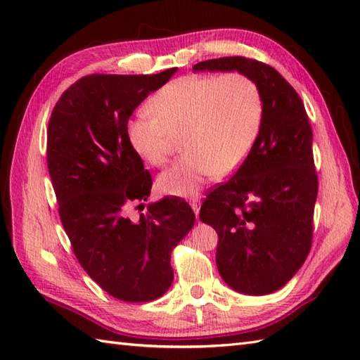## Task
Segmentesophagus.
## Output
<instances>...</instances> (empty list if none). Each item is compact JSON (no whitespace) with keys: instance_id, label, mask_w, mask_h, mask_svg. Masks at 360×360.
Returning a JSON list of instances; mask_svg holds the SVG:
<instances>
[{"instance_id":"esophagus-1","label":"esophagus","mask_w":360,"mask_h":360,"mask_svg":"<svg viewBox=\"0 0 360 360\" xmlns=\"http://www.w3.org/2000/svg\"><path fill=\"white\" fill-rule=\"evenodd\" d=\"M190 205H192V209H193V212H195V215L198 217V213H200L201 202L198 201V200H192V201H190Z\"/></svg>"}]
</instances>
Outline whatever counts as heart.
Here are the masks:
<instances>
[{
  "label": "heart",
  "mask_w": 360,
  "mask_h": 360,
  "mask_svg": "<svg viewBox=\"0 0 360 360\" xmlns=\"http://www.w3.org/2000/svg\"><path fill=\"white\" fill-rule=\"evenodd\" d=\"M149 111L128 120L129 147L145 164L162 167L184 136L187 151L158 178L160 193L195 195L217 173L235 172L250 155L262 133L264 98L250 75L229 71L219 75H186L160 88Z\"/></svg>",
  "instance_id": "obj_1"
}]
</instances>
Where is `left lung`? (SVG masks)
<instances>
[{
  "label": "left lung",
  "instance_id": "8db88e82",
  "mask_svg": "<svg viewBox=\"0 0 360 360\" xmlns=\"http://www.w3.org/2000/svg\"><path fill=\"white\" fill-rule=\"evenodd\" d=\"M193 70L240 71L263 93L255 147L231 179L205 195L200 219L218 233L217 266L227 285L271 294L294 277L312 246L319 178L307 110L289 82L258 60L221 57Z\"/></svg>",
  "mask_w": 360,
  "mask_h": 360
}]
</instances>
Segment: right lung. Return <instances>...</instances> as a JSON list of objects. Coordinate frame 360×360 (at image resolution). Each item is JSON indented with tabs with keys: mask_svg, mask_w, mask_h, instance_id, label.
<instances>
[{
	"mask_svg": "<svg viewBox=\"0 0 360 360\" xmlns=\"http://www.w3.org/2000/svg\"><path fill=\"white\" fill-rule=\"evenodd\" d=\"M176 71L86 75L58 98L48 125V170L74 255L105 292L128 303L170 288L172 250L195 224L178 196L150 204L139 219L128 217L129 205L147 201L153 179L129 147L127 124Z\"/></svg>",
	"mask_w": 360,
	"mask_h": 360,
	"instance_id": "add662e5",
	"label": "right lung"
}]
</instances>
